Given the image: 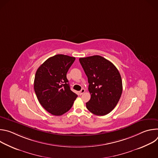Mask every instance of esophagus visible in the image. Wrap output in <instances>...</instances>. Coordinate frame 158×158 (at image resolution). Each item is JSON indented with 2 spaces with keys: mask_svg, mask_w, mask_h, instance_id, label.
<instances>
[{
  "mask_svg": "<svg viewBox=\"0 0 158 158\" xmlns=\"http://www.w3.org/2000/svg\"><path fill=\"white\" fill-rule=\"evenodd\" d=\"M85 91L84 89H82L81 90V91L79 92V93L80 95H82V94H84V93H85Z\"/></svg>",
  "mask_w": 158,
  "mask_h": 158,
  "instance_id": "esophagus-1",
  "label": "esophagus"
}]
</instances>
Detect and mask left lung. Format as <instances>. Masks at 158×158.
I'll return each mask as SVG.
<instances>
[{"label": "left lung", "instance_id": "1", "mask_svg": "<svg viewBox=\"0 0 158 158\" xmlns=\"http://www.w3.org/2000/svg\"><path fill=\"white\" fill-rule=\"evenodd\" d=\"M87 77L91 99L87 109L97 116H104L113 110L123 92V82L116 66L100 56L79 58Z\"/></svg>", "mask_w": 158, "mask_h": 158}]
</instances>
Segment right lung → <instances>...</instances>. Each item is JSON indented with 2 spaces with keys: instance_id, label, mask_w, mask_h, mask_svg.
<instances>
[{
  "instance_id": "right-lung-1",
  "label": "right lung",
  "mask_w": 158,
  "mask_h": 158,
  "mask_svg": "<svg viewBox=\"0 0 158 158\" xmlns=\"http://www.w3.org/2000/svg\"><path fill=\"white\" fill-rule=\"evenodd\" d=\"M75 59L57 54L47 59L36 71L34 83L35 94L41 106L52 115L65 113L77 97L71 90L66 77Z\"/></svg>"
}]
</instances>
